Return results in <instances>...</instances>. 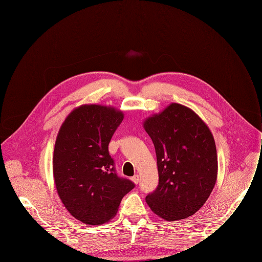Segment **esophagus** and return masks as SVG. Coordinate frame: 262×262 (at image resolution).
<instances>
[{"label": "esophagus", "mask_w": 262, "mask_h": 262, "mask_svg": "<svg viewBox=\"0 0 262 262\" xmlns=\"http://www.w3.org/2000/svg\"><path fill=\"white\" fill-rule=\"evenodd\" d=\"M131 180H132L135 184H137V183L139 182V176H138V175H134V176L131 178Z\"/></svg>", "instance_id": "obj_1"}]
</instances>
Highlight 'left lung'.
Wrapping results in <instances>:
<instances>
[{"instance_id": "left-lung-1", "label": "left lung", "mask_w": 262, "mask_h": 262, "mask_svg": "<svg viewBox=\"0 0 262 262\" xmlns=\"http://www.w3.org/2000/svg\"><path fill=\"white\" fill-rule=\"evenodd\" d=\"M158 164L159 185L146 196L150 210L166 221L199 211L217 180L216 145L207 124L191 108L172 102L143 121Z\"/></svg>"}]
</instances>
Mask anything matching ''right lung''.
<instances>
[{
  "instance_id": "obj_1",
  "label": "right lung",
  "mask_w": 262,
  "mask_h": 262,
  "mask_svg": "<svg viewBox=\"0 0 262 262\" xmlns=\"http://www.w3.org/2000/svg\"><path fill=\"white\" fill-rule=\"evenodd\" d=\"M124 113L111 105L82 104L59 128L53 152L57 193L76 219L100 225L113 219L134 184L118 177L108 143Z\"/></svg>"
}]
</instances>
